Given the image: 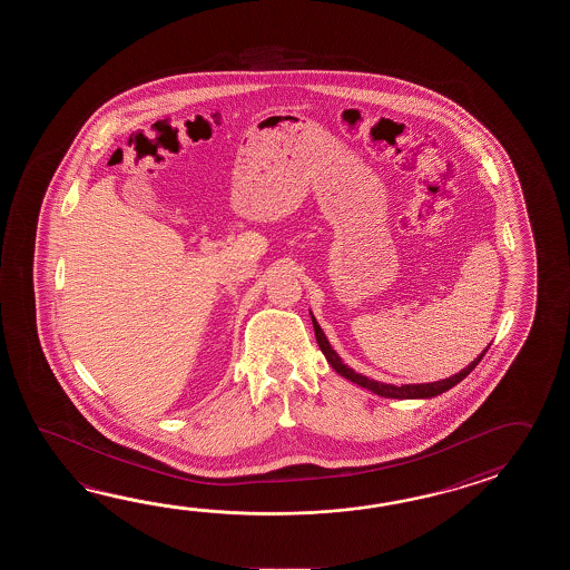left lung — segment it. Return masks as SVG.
I'll use <instances>...</instances> for the list:
<instances>
[{
	"label": "left lung",
	"instance_id": "8db88e82",
	"mask_svg": "<svg viewBox=\"0 0 570 570\" xmlns=\"http://www.w3.org/2000/svg\"><path fill=\"white\" fill-rule=\"evenodd\" d=\"M312 322H314L315 340H317L320 348L324 352L327 363L332 364V368H334L338 375L352 381V383H356V385H361V387L368 389V391H373V393L381 395V397H387V400H428V397H436L440 393H444V391H449V389L454 387L456 383H461L462 379L469 375V373H473L474 366L481 363V358H483L484 352H487V348H484L483 354H479V356L474 358L473 363L469 364L466 368H462L459 375L442 379V381H436V383H425V385L424 383H422V385H401V387H397V385L379 383V381H373V379H368V376L354 373L352 368H348L346 364L340 361L338 354L332 351V346H330V342H327L326 336H324V332H322L320 324L315 322L314 315H312Z\"/></svg>",
	"mask_w": 570,
	"mask_h": 570
}]
</instances>
